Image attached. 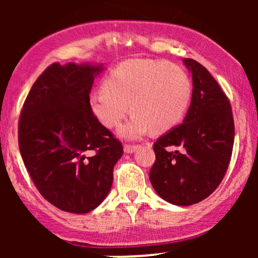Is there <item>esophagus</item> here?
<instances>
[{
    "mask_svg": "<svg viewBox=\"0 0 258 258\" xmlns=\"http://www.w3.org/2000/svg\"><path fill=\"white\" fill-rule=\"evenodd\" d=\"M138 146H135V144H125V147H123V149H125L126 153H133L136 152V149H137Z\"/></svg>",
    "mask_w": 258,
    "mask_h": 258,
    "instance_id": "obj_1",
    "label": "esophagus"
}]
</instances>
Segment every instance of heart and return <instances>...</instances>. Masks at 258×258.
<instances>
[{
  "mask_svg": "<svg viewBox=\"0 0 258 258\" xmlns=\"http://www.w3.org/2000/svg\"><path fill=\"white\" fill-rule=\"evenodd\" d=\"M191 96L189 76L173 63L153 59H131L117 65L104 85L92 92L90 106L106 127H115L130 111L132 116L120 127L125 138H138L150 128L165 132L182 119Z\"/></svg>",
  "mask_w": 258,
  "mask_h": 258,
  "instance_id": "1",
  "label": "heart"
}]
</instances>
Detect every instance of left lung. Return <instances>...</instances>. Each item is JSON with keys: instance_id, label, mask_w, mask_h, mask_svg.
<instances>
[{"instance_id": "obj_1", "label": "left lung", "mask_w": 258, "mask_h": 258, "mask_svg": "<svg viewBox=\"0 0 258 258\" xmlns=\"http://www.w3.org/2000/svg\"><path fill=\"white\" fill-rule=\"evenodd\" d=\"M193 93L183 123L154 143L156 160L149 178L167 203L189 206L210 197L230 162L234 120L230 102L218 82L197 60L184 58Z\"/></svg>"}]
</instances>
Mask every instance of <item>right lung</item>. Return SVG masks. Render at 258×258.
<instances>
[{"label": "right lung", "instance_id": "1", "mask_svg": "<svg viewBox=\"0 0 258 258\" xmlns=\"http://www.w3.org/2000/svg\"><path fill=\"white\" fill-rule=\"evenodd\" d=\"M102 67L53 63L32 85L22 108L18 143L40 194L61 211L87 214L105 199L121 142L90 106Z\"/></svg>", "mask_w": 258, "mask_h": 258}]
</instances>
